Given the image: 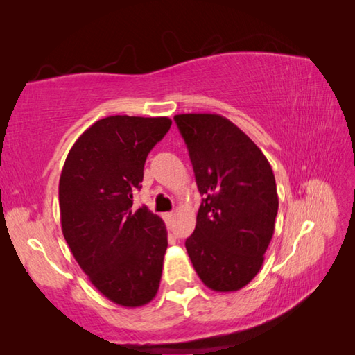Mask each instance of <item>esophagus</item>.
Here are the masks:
<instances>
[{
    "label": "esophagus",
    "mask_w": 355,
    "mask_h": 355,
    "mask_svg": "<svg viewBox=\"0 0 355 355\" xmlns=\"http://www.w3.org/2000/svg\"><path fill=\"white\" fill-rule=\"evenodd\" d=\"M164 219L167 223H171L173 220H175V213H165L164 214Z\"/></svg>",
    "instance_id": "obj_1"
}]
</instances>
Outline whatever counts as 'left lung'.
Here are the masks:
<instances>
[{
    "instance_id": "8db88e82",
    "label": "left lung",
    "mask_w": 355,
    "mask_h": 355,
    "mask_svg": "<svg viewBox=\"0 0 355 355\" xmlns=\"http://www.w3.org/2000/svg\"><path fill=\"white\" fill-rule=\"evenodd\" d=\"M199 193L196 228L185 248L199 279L216 293L248 285L262 268L279 198L268 159L230 119L216 113L175 116Z\"/></svg>"
}]
</instances>
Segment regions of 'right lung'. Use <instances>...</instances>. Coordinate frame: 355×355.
I'll return each mask as SVG.
<instances>
[{"label":"right lung","instance_id":"right-lung-1","mask_svg":"<svg viewBox=\"0 0 355 355\" xmlns=\"http://www.w3.org/2000/svg\"><path fill=\"white\" fill-rule=\"evenodd\" d=\"M170 125L167 116L99 119L78 137L61 171L64 239L92 285L125 308L153 300L162 276L165 223L132 205L150 150Z\"/></svg>","mask_w":355,"mask_h":355}]
</instances>
